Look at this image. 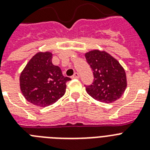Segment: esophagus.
<instances>
[{
  "mask_svg": "<svg viewBox=\"0 0 150 150\" xmlns=\"http://www.w3.org/2000/svg\"><path fill=\"white\" fill-rule=\"evenodd\" d=\"M71 78H72V79H78V78H79V74H78V73H75V74L71 76Z\"/></svg>",
  "mask_w": 150,
  "mask_h": 150,
  "instance_id": "1",
  "label": "esophagus"
}]
</instances>
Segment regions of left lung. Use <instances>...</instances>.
<instances>
[{"label": "left lung", "instance_id": "left-lung-1", "mask_svg": "<svg viewBox=\"0 0 150 150\" xmlns=\"http://www.w3.org/2000/svg\"><path fill=\"white\" fill-rule=\"evenodd\" d=\"M85 57L94 75L93 84L86 86L88 94L104 103L121 98L127 83L125 69L118 61L105 51L98 49L86 52Z\"/></svg>", "mask_w": 150, "mask_h": 150}]
</instances>
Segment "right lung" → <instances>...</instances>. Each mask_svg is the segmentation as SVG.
I'll return each mask as SVG.
<instances>
[{"label":"right lung","instance_id":"add662e5","mask_svg":"<svg viewBox=\"0 0 150 150\" xmlns=\"http://www.w3.org/2000/svg\"><path fill=\"white\" fill-rule=\"evenodd\" d=\"M50 52H39L29 60L20 74V87L29 102L39 107L54 104L65 94L66 83L58 66L52 64Z\"/></svg>","mask_w":150,"mask_h":150}]
</instances>
